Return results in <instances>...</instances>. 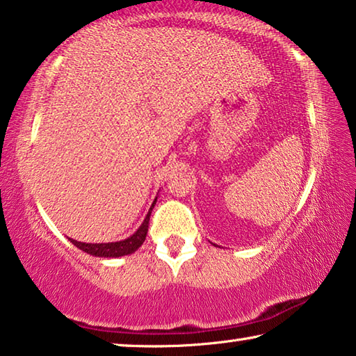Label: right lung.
<instances>
[{
    "label": "right lung",
    "instance_id": "obj_1",
    "mask_svg": "<svg viewBox=\"0 0 356 356\" xmlns=\"http://www.w3.org/2000/svg\"><path fill=\"white\" fill-rule=\"evenodd\" d=\"M156 200L152 202L150 211L147 216H145L144 222L140 227L138 228L136 233L129 238L123 239V241H117V242H107V244H86V242H79L76 239H70L72 244H74L77 249H81L83 252L90 253L93 257H104V258H117V257H123V255H129V253L136 252L143 242L145 241V236H147L149 231V220H150V213L152 209H154Z\"/></svg>",
    "mask_w": 356,
    "mask_h": 356
}]
</instances>
